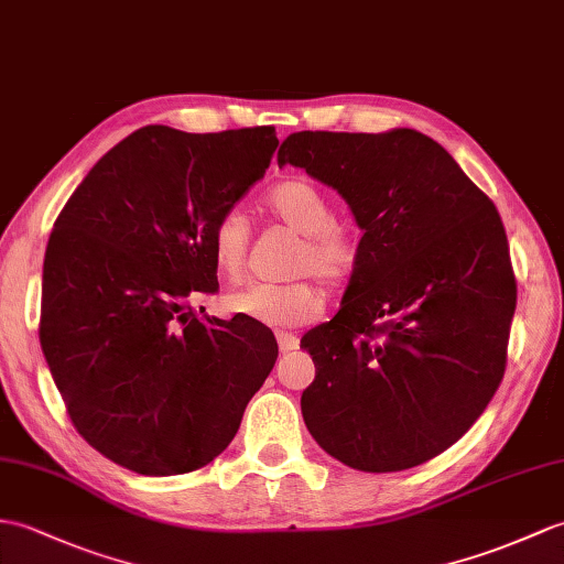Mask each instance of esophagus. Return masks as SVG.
<instances>
[{
	"label": "esophagus",
	"instance_id": "34e87169",
	"mask_svg": "<svg viewBox=\"0 0 564 564\" xmlns=\"http://www.w3.org/2000/svg\"><path fill=\"white\" fill-rule=\"evenodd\" d=\"M276 341H279V350L281 352H293L300 346V338L295 334H288V332H279L276 334Z\"/></svg>",
	"mask_w": 564,
	"mask_h": 564
}]
</instances>
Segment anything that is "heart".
<instances>
[{"label":"heart","instance_id":"1","mask_svg":"<svg viewBox=\"0 0 564 564\" xmlns=\"http://www.w3.org/2000/svg\"><path fill=\"white\" fill-rule=\"evenodd\" d=\"M269 212L283 220L288 228L303 235L297 245L293 273H314L329 288L348 283L365 254L360 228L338 223L334 204L317 185L291 177L271 187L264 199ZM208 250L223 279L238 281L245 271L250 250V220L240 208H226L208 230ZM326 295L319 283L297 279L291 283H250L226 295V307L232 314L267 324V326H300L319 317Z\"/></svg>","mask_w":564,"mask_h":564}]
</instances>
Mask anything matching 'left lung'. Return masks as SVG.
Masks as SVG:
<instances>
[{"label": "left lung", "mask_w": 564, "mask_h": 564, "mask_svg": "<svg viewBox=\"0 0 564 564\" xmlns=\"http://www.w3.org/2000/svg\"><path fill=\"white\" fill-rule=\"evenodd\" d=\"M334 187L365 230L344 307L303 336V417L341 464L389 474L462 440L507 368L517 279L502 218L437 141L297 132L279 149Z\"/></svg>", "instance_id": "obj_1"}]
</instances>
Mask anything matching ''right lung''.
Instances as JSON below:
<instances>
[{
	"label": "right lung",
	"instance_id": "obj_1",
	"mask_svg": "<svg viewBox=\"0 0 564 564\" xmlns=\"http://www.w3.org/2000/svg\"><path fill=\"white\" fill-rule=\"evenodd\" d=\"M276 147L273 127H141L59 212L37 334L72 425L105 459L141 476L206 466L269 377L273 334L202 317L189 300L218 291L208 230Z\"/></svg>",
	"mask_w": 564,
	"mask_h": 564
}]
</instances>
